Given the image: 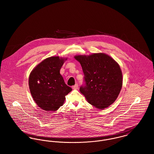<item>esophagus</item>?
Wrapping results in <instances>:
<instances>
[{
  "instance_id": "1",
  "label": "esophagus",
  "mask_w": 154,
  "mask_h": 154,
  "mask_svg": "<svg viewBox=\"0 0 154 154\" xmlns=\"http://www.w3.org/2000/svg\"><path fill=\"white\" fill-rule=\"evenodd\" d=\"M72 88H73V89H78V84H75L74 86L72 87Z\"/></svg>"
}]
</instances>
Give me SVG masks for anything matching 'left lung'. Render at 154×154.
Listing matches in <instances>:
<instances>
[{
	"instance_id": "left-lung-1",
	"label": "left lung",
	"mask_w": 154,
	"mask_h": 154,
	"mask_svg": "<svg viewBox=\"0 0 154 154\" xmlns=\"http://www.w3.org/2000/svg\"><path fill=\"white\" fill-rule=\"evenodd\" d=\"M82 66L85 86L80 88L88 103L100 110L112 104L123 85V75L118 63L104 53L76 55Z\"/></svg>"
}]
</instances>
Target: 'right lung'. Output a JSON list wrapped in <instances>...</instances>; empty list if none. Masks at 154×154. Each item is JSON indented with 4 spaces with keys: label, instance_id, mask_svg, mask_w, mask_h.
I'll return each mask as SVG.
<instances>
[{
    "label": "right lung",
    "instance_id": "right-lung-1",
    "mask_svg": "<svg viewBox=\"0 0 154 154\" xmlns=\"http://www.w3.org/2000/svg\"><path fill=\"white\" fill-rule=\"evenodd\" d=\"M67 57L51 56L35 66L29 76L31 94L37 105L46 111H55L65 103V96L72 89L60 73Z\"/></svg>",
    "mask_w": 154,
    "mask_h": 154
}]
</instances>
